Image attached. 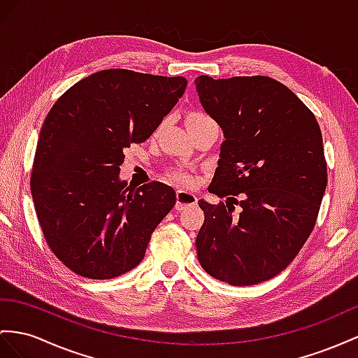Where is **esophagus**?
<instances>
[{
	"label": "esophagus",
	"instance_id": "34e87169",
	"mask_svg": "<svg viewBox=\"0 0 358 358\" xmlns=\"http://www.w3.org/2000/svg\"><path fill=\"white\" fill-rule=\"evenodd\" d=\"M198 203V198L190 194V192L186 190H177V203H176V208L178 210H185L187 207H194Z\"/></svg>",
	"mask_w": 358,
	"mask_h": 358
}]
</instances>
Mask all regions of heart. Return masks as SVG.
<instances>
[{"mask_svg": "<svg viewBox=\"0 0 358 358\" xmlns=\"http://www.w3.org/2000/svg\"><path fill=\"white\" fill-rule=\"evenodd\" d=\"M201 117H207L206 115H194L190 117V121H195V119H201ZM172 178L176 180V181H178V182H181V185H189L190 182V177L187 176L186 172H182V171H173L172 172Z\"/></svg>", "mask_w": 358, "mask_h": 358, "instance_id": "heart-1", "label": "heart"}]
</instances>
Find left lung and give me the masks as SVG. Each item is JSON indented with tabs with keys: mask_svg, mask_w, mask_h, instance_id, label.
<instances>
[{
	"mask_svg": "<svg viewBox=\"0 0 358 358\" xmlns=\"http://www.w3.org/2000/svg\"><path fill=\"white\" fill-rule=\"evenodd\" d=\"M195 85L225 136L208 190L227 201L199 199V264L231 286L268 281L315 228L327 187L322 133L311 110L271 77L199 76Z\"/></svg>",
	"mask_w": 358,
	"mask_h": 358,
	"instance_id": "1",
	"label": "left lung"
}]
</instances>
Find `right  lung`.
Segmentation results:
<instances>
[{
    "label": "right lung",
    "instance_id": "obj_1",
    "mask_svg": "<svg viewBox=\"0 0 358 358\" xmlns=\"http://www.w3.org/2000/svg\"><path fill=\"white\" fill-rule=\"evenodd\" d=\"M185 77L104 69L80 80L45 117L30 178L45 241L68 269L110 280L136 268L176 206L160 181H119L124 151L142 143L185 94Z\"/></svg>",
    "mask_w": 358,
    "mask_h": 358
}]
</instances>
